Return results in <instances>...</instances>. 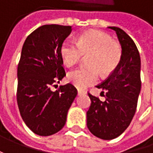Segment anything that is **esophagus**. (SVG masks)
Segmentation results:
<instances>
[{"mask_svg":"<svg viewBox=\"0 0 153 153\" xmlns=\"http://www.w3.org/2000/svg\"><path fill=\"white\" fill-rule=\"evenodd\" d=\"M85 94V92L82 91V90H79V89L77 90V94L78 95H82V94Z\"/></svg>","mask_w":153,"mask_h":153,"instance_id":"obj_1","label":"esophagus"}]
</instances>
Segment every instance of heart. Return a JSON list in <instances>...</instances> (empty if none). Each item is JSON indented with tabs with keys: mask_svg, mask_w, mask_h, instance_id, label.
I'll return each instance as SVG.
<instances>
[{
	"mask_svg": "<svg viewBox=\"0 0 153 153\" xmlns=\"http://www.w3.org/2000/svg\"><path fill=\"white\" fill-rule=\"evenodd\" d=\"M60 55L66 66H73L82 55H88L87 67L70 71L67 80L79 89L94 84L102 76L111 74L117 67L122 59L121 46L107 34L100 31H88L80 36L76 43L66 40L61 44Z\"/></svg>",
	"mask_w": 153,
	"mask_h": 153,
	"instance_id": "heart-1",
	"label": "heart"
}]
</instances>
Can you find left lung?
<instances>
[{
	"mask_svg": "<svg viewBox=\"0 0 153 153\" xmlns=\"http://www.w3.org/2000/svg\"><path fill=\"white\" fill-rule=\"evenodd\" d=\"M108 28L117 33L122 48V59L108 78L97 86L106 92L105 100L101 101L88 94L91 105L87 111L89 131L106 140L118 137L130 124L141 88L140 57L136 45L122 29Z\"/></svg>",
	"mask_w": 153,
	"mask_h": 153,
	"instance_id": "obj_1",
	"label": "left lung"
}]
</instances>
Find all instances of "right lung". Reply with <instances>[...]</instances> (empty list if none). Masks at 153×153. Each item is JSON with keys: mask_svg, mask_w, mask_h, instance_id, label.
<instances>
[{"mask_svg": "<svg viewBox=\"0 0 153 153\" xmlns=\"http://www.w3.org/2000/svg\"><path fill=\"white\" fill-rule=\"evenodd\" d=\"M71 30V26L45 25L34 30L22 48L17 101L25 123L41 136L52 135L65 126L77 94L71 83L51 90L65 76L60 47Z\"/></svg>", "mask_w": 153, "mask_h": 153, "instance_id": "right-lung-1", "label": "right lung"}]
</instances>
